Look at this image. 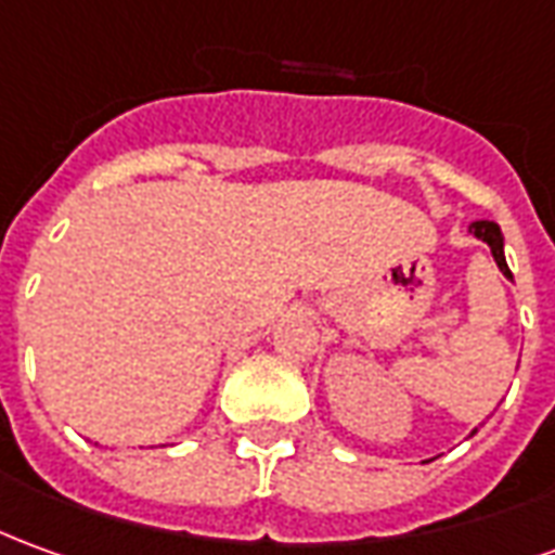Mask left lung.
I'll use <instances>...</instances> for the list:
<instances>
[{
    "instance_id": "left-lung-1",
    "label": "left lung",
    "mask_w": 555,
    "mask_h": 555,
    "mask_svg": "<svg viewBox=\"0 0 555 555\" xmlns=\"http://www.w3.org/2000/svg\"><path fill=\"white\" fill-rule=\"evenodd\" d=\"M468 231L475 234L478 240H483L487 246H490V251H493L495 264H499V270L505 273V276H511V270H507V261H505V237H502V228L495 222H487V219H480V222H472L468 224ZM478 433V429H475Z\"/></svg>"
}]
</instances>
